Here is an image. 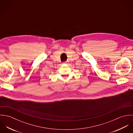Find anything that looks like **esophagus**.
Returning <instances> with one entry per match:
<instances>
[{
    "label": "esophagus",
    "instance_id": "esophagus-1",
    "mask_svg": "<svg viewBox=\"0 0 133 133\" xmlns=\"http://www.w3.org/2000/svg\"><path fill=\"white\" fill-rule=\"evenodd\" d=\"M64 63H66V62H64Z\"/></svg>",
    "mask_w": 133,
    "mask_h": 133
}]
</instances>
